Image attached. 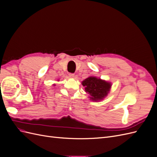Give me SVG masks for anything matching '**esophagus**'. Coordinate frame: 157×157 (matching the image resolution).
Masks as SVG:
<instances>
[{"mask_svg": "<svg viewBox=\"0 0 157 157\" xmlns=\"http://www.w3.org/2000/svg\"><path fill=\"white\" fill-rule=\"evenodd\" d=\"M69 76L71 77V78H74L75 77V75L73 73H69Z\"/></svg>", "mask_w": 157, "mask_h": 157, "instance_id": "1", "label": "esophagus"}]
</instances>
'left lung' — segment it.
<instances>
[{
  "instance_id": "8db88e82",
  "label": "left lung",
  "mask_w": 157,
  "mask_h": 157,
  "mask_svg": "<svg viewBox=\"0 0 157 157\" xmlns=\"http://www.w3.org/2000/svg\"><path fill=\"white\" fill-rule=\"evenodd\" d=\"M85 91L90 94V98L94 101L102 100L109 94L111 83L96 77H90L82 82Z\"/></svg>"
}]
</instances>
